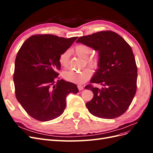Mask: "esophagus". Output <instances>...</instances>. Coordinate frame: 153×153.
<instances>
[{
	"label": "esophagus",
	"instance_id": "esophagus-1",
	"mask_svg": "<svg viewBox=\"0 0 153 153\" xmlns=\"http://www.w3.org/2000/svg\"><path fill=\"white\" fill-rule=\"evenodd\" d=\"M78 90H79V91H82V90L84 89V87H83L81 85H78Z\"/></svg>",
	"mask_w": 153,
	"mask_h": 153
}]
</instances>
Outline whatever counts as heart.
I'll use <instances>...</instances> for the list:
<instances>
[{
	"instance_id": "1",
	"label": "heart",
	"mask_w": 153,
	"mask_h": 153,
	"mask_svg": "<svg viewBox=\"0 0 153 153\" xmlns=\"http://www.w3.org/2000/svg\"><path fill=\"white\" fill-rule=\"evenodd\" d=\"M74 52L82 59H85V62L92 68H96L98 64V59L96 57H89L92 53V48L87 45L79 44L75 46L73 49ZM69 52L68 50L62 52L59 55V62L62 67H67L69 58ZM92 75V71L89 68H85L80 71H67L63 73V77L69 82L75 84H81L87 81Z\"/></svg>"
}]
</instances>
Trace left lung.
Masks as SVG:
<instances>
[{
	"mask_svg": "<svg viewBox=\"0 0 153 153\" xmlns=\"http://www.w3.org/2000/svg\"><path fill=\"white\" fill-rule=\"evenodd\" d=\"M76 43L99 52L98 68L91 83L102 87H85L94 94L86 103L89 112L103 119L121 116L129 108L137 91V67L131 47L121 36L110 30L80 37Z\"/></svg>",
	"mask_w": 153,
	"mask_h": 153,
	"instance_id": "1",
	"label": "left lung"
}]
</instances>
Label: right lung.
I'll return each mask as SVG.
<instances>
[{
  "label": "right lung",
  "mask_w": 153,
  "mask_h": 153,
  "mask_svg": "<svg viewBox=\"0 0 153 153\" xmlns=\"http://www.w3.org/2000/svg\"><path fill=\"white\" fill-rule=\"evenodd\" d=\"M78 37L64 38L52 34L32 36L17 53L13 80L18 102L30 116L39 121L59 117L66 108L69 93L76 94V84L58 80L59 55Z\"/></svg>",
  "instance_id": "right-lung-1"
}]
</instances>
